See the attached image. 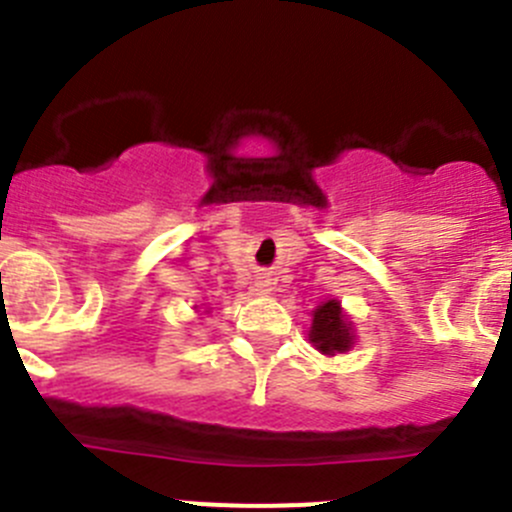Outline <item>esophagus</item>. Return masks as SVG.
<instances>
[{
    "label": "esophagus",
    "mask_w": 512,
    "mask_h": 512,
    "mask_svg": "<svg viewBox=\"0 0 512 512\" xmlns=\"http://www.w3.org/2000/svg\"><path fill=\"white\" fill-rule=\"evenodd\" d=\"M255 289L260 294H272V289H275V280H272L270 275H262V277H257V282H255Z\"/></svg>",
    "instance_id": "34e87169"
}]
</instances>
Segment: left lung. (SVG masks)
<instances>
[{
	"label": "left lung",
	"mask_w": 512,
	"mask_h": 512,
	"mask_svg": "<svg viewBox=\"0 0 512 512\" xmlns=\"http://www.w3.org/2000/svg\"><path fill=\"white\" fill-rule=\"evenodd\" d=\"M309 342L317 347V352L334 356L344 354L354 344V327L342 312V302L327 299L319 304L312 314V327H309Z\"/></svg>",
	"instance_id": "left-lung-1"
}]
</instances>
